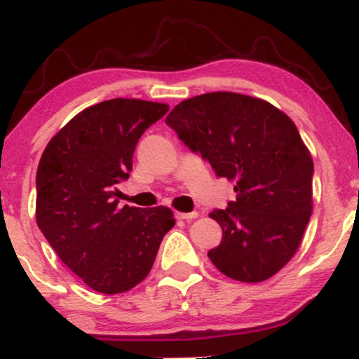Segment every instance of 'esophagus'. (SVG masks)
<instances>
[{"instance_id":"obj_1","label":"esophagus","mask_w":359,"mask_h":359,"mask_svg":"<svg viewBox=\"0 0 359 359\" xmlns=\"http://www.w3.org/2000/svg\"><path fill=\"white\" fill-rule=\"evenodd\" d=\"M198 216H199L198 211H193V212H178V214H176V217H178V219H184V221L196 219Z\"/></svg>"}]
</instances>
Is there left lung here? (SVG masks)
I'll return each instance as SVG.
<instances>
[{
	"label": "left lung",
	"mask_w": 359,
	"mask_h": 359,
	"mask_svg": "<svg viewBox=\"0 0 359 359\" xmlns=\"http://www.w3.org/2000/svg\"><path fill=\"white\" fill-rule=\"evenodd\" d=\"M166 123L234 183L236 201L209 214L222 227L211 262L239 282L276 276L313 211V160L292 118L257 97L211 92L180 102Z\"/></svg>",
	"instance_id": "obj_1"
}]
</instances>
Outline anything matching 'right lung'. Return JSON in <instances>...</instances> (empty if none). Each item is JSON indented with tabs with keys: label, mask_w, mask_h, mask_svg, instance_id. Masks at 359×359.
<instances>
[{
	"label": "right lung",
	"mask_w": 359,
	"mask_h": 359,
	"mask_svg": "<svg viewBox=\"0 0 359 359\" xmlns=\"http://www.w3.org/2000/svg\"><path fill=\"white\" fill-rule=\"evenodd\" d=\"M170 107L111 99L87 107L43 151L36 175V221L59 259L92 290L127 292L150 273L175 226L166 206H118L138 138Z\"/></svg>",
	"instance_id": "1"
}]
</instances>
